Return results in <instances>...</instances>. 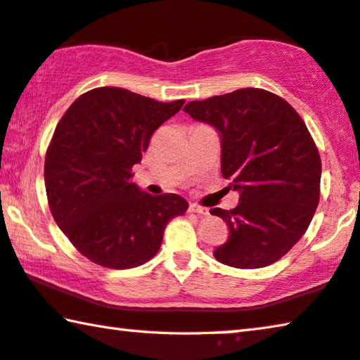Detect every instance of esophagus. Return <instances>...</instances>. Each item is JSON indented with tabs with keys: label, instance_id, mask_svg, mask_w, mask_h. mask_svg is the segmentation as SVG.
Returning <instances> with one entry per match:
<instances>
[{
	"label": "esophagus",
	"instance_id": "obj_1",
	"mask_svg": "<svg viewBox=\"0 0 360 360\" xmlns=\"http://www.w3.org/2000/svg\"><path fill=\"white\" fill-rule=\"evenodd\" d=\"M189 211H192V213H197V214H200V216H208V214H210L208 208L200 207V205H197V203H191Z\"/></svg>",
	"mask_w": 360,
	"mask_h": 360
}]
</instances>
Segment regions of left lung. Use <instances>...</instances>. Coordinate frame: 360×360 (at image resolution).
I'll return each mask as SVG.
<instances>
[{
    "label": "left lung",
    "mask_w": 360,
    "mask_h": 360,
    "mask_svg": "<svg viewBox=\"0 0 360 360\" xmlns=\"http://www.w3.org/2000/svg\"><path fill=\"white\" fill-rule=\"evenodd\" d=\"M184 110L219 131L221 173L240 192L236 208L210 210L229 227L214 258L238 269L278 261L303 237L321 198L322 162L303 118L259 88L192 101Z\"/></svg>",
    "instance_id": "8db88e82"
}]
</instances>
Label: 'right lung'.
Instances as JSON below:
<instances>
[{"instance_id": "1", "label": "right lung", "mask_w": 360, "mask_h": 360, "mask_svg": "<svg viewBox=\"0 0 360 360\" xmlns=\"http://www.w3.org/2000/svg\"><path fill=\"white\" fill-rule=\"evenodd\" d=\"M184 102L104 86L79 96L57 123L44 158L48 203L89 261L110 269L144 264L157 255L168 222L186 213L182 197L150 195L131 181L153 131Z\"/></svg>"}]
</instances>
